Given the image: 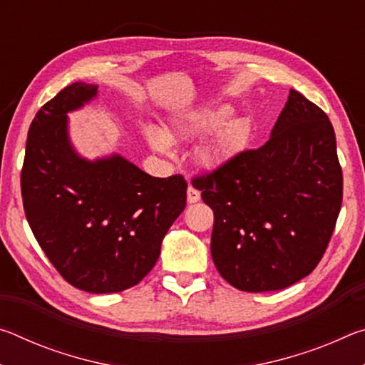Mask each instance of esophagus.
Returning a JSON list of instances; mask_svg holds the SVG:
<instances>
[{"label":"esophagus","instance_id":"34e87169","mask_svg":"<svg viewBox=\"0 0 365 365\" xmlns=\"http://www.w3.org/2000/svg\"><path fill=\"white\" fill-rule=\"evenodd\" d=\"M200 200H201V193L193 187V185H190L187 191V201L190 205H193V202H197Z\"/></svg>","mask_w":365,"mask_h":365}]
</instances>
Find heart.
Listing matches in <instances>:
<instances>
[{"instance_id": "obj_1", "label": "heart", "mask_w": 365, "mask_h": 365, "mask_svg": "<svg viewBox=\"0 0 365 365\" xmlns=\"http://www.w3.org/2000/svg\"><path fill=\"white\" fill-rule=\"evenodd\" d=\"M232 114L233 109L227 104L201 108L188 114L175 115L170 120L168 133L150 127L145 135L154 150L169 151L170 141H195L214 131L211 138L197 150V160L202 168L217 169L242 151L250 140V122L245 117H232L227 121Z\"/></svg>"}]
</instances>
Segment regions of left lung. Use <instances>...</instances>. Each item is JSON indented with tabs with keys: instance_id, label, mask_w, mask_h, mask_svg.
<instances>
[{
	"instance_id": "obj_1",
	"label": "left lung",
	"mask_w": 365,
	"mask_h": 365,
	"mask_svg": "<svg viewBox=\"0 0 365 365\" xmlns=\"http://www.w3.org/2000/svg\"><path fill=\"white\" fill-rule=\"evenodd\" d=\"M193 187L214 211L211 255L222 279L250 293L293 285L317 267L341 209L329 115L289 90L265 145L193 178Z\"/></svg>"
}]
</instances>
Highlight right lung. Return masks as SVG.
<instances>
[{
    "mask_svg": "<svg viewBox=\"0 0 365 365\" xmlns=\"http://www.w3.org/2000/svg\"><path fill=\"white\" fill-rule=\"evenodd\" d=\"M96 95V85L76 82L43 104L29 128L21 188L29 225L63 279L88 293H117L154 267L187 205V182L148 175L119 154L80 156L67 113Z\"/></svg>",
    "mask_w": 365,
    "mask_h": 365,
    "instance_id": "1",
    "label": "right lung"
}]
</instances>
